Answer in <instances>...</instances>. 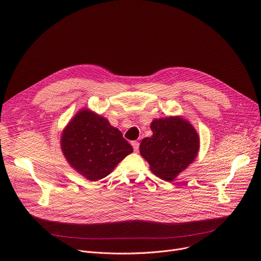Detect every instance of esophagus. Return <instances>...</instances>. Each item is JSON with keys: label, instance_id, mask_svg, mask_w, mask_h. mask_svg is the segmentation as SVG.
Listing matches in <instances>:
<instances>
[{"label": "esophagus", "instance_id": "obj_1", "mask_svg": "<svg viewBox=\"0 0 261 261\" xmlns=\"http://www.w3.org/2000/svg\"><path fill=\"white\" fill-rule=\"evenodd\" d=\"M131 145L133 146V150L134 152H138V148H139V142L134 140V141H131Z\"/></svg>", "mask_w": 261, "mask_h": 261}]
</instances>
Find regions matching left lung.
I'll use <instances>...</instances> for the list:
<instances>
[{
	"label": "left lung",
	"instance_id": "1",
	"mask_svg": "<svg viewBox=\"0 0 261 261\" xmlns=\"http://www.w3.org/2000/svg\"><path fill=\"white\" fill-rule=\"evenodd\" d=\"M151 129L153 136L141 140L140 155L153 173L170 181L196 158L198 134L191 124L178 117L155 120Z\"/></svg>",
	"mask_w": 261,
	"mask_h": 261
}]
</instances>
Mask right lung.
Listing matches in <instances>:
<instances>
[{"mask_svg": "<svg viewBox=\"0 0 261 261\" xmlns=\"http://www.w3.org/2000/svg\"><path fill=\"white\" fill-rule=\"evenodd\" d=\"M61 143L70 165L93 181L108 175L133 152L119 129L87 109L72 119L63 132Z\"/></svg>", "mask_w": 261, "mask_h": 261, "instance_id": "right-lung-1", "label": "right lung"}]
</instances>
